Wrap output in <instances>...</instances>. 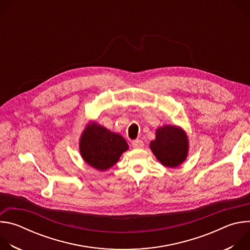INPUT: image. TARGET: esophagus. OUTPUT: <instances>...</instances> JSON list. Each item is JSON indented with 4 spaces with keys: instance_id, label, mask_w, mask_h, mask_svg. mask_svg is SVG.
<instances>
[{
    "instance_id": "1",
    "label": "esophagus",
    "mask_w": 250,
    "mask_h": 250,
    "mask_svg": "<svg viewBox=\"0 0 250 250\" xmlns=\"http://www.w3.org/2000/svg\"><path fill=\"white\" fill-rule=\"evenodd\" d=\"M131 146H132L133 148H142V147H144L145 144H144V141H142V140L136 139V140H133V141H132Z\"/></svg>"
}]
</instances>
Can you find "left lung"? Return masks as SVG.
<instances>
[{
  "label": "left lung",
  "instance_id": "8db88e82",
  "mask_svg": "<svg viewBox=\"0 0 250 250\" xmlns=\"http://www.w3.org/2000/svg\"><path fill=\"white\" fill-rule=\"evenodd\" d=\"M149 147L162 165L177 168L187 159L188 135L180 126L165 125L156 129L155 139L150 141Z\"/></svg>",
  "mask_w": 250,
  "mask_h": 250
}]
</instances>
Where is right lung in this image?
Returning <instances> with one entry per match:
<instances>
[{"label": "right lung", "instance_id": "1", "mask_svg": "<svg viewBox=\"0 0 250 250\" xmlns=\"http://www.w3.org/2000/svg\"><path fill=\"white\" fill-rule=\"evenodd\" d=\"M127 149V142L121 134L96 122H90L86 125L79 140V150L83 160L100 171L113 167Z\"/></svg>", "mask_w": 250, "mask_h": 250}]
</instances>
